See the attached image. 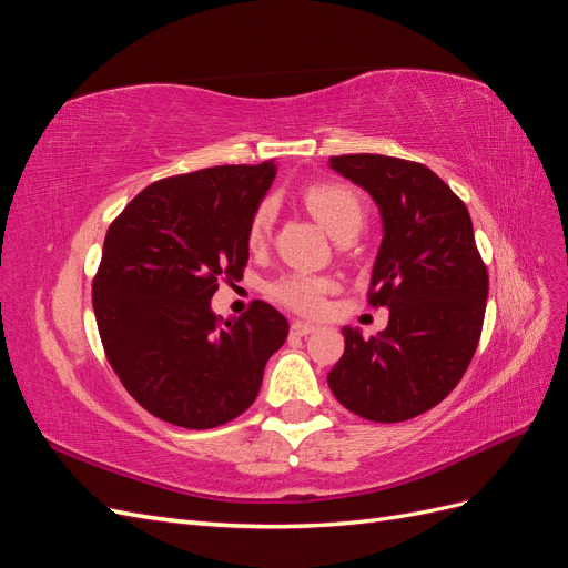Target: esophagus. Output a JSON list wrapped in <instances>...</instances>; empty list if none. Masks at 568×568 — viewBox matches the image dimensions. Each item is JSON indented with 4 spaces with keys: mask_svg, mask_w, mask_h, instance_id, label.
<instances>
[{
    "mask_svg": "<svg viewBox=\"0 0 568 568\" xmlns=\"http://www.w3.org/2000/svg\"><path fill=\"white\" fill-rule=\"evenodd\" d=\"M315 329H317V326L311 324V322H301V320L291 322V334H294V336H307V334H313Z\"/></svg>",
    "mask_w": 568,
    "mask_h": 568,
    "instance_id": "34e87169",
    "label": "esophagus"
}]
</instances>
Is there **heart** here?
<instances>
[{
    "label": "heart",
    "mask_w": 568,
    "mask_h": 568,
    "mask_svg": "<svg viewBox=\"0 0 568 568\" xmlns=\"http://www.w3.org/2000/svg\"><path fill=\"white\" fill-rule=\"evenodd\" d=\"M303 201L334 239H341L351 232L357 234L365 222L363 201H359V196L346 184H332V182L313 184L305 189ZM272 217H274V209L270 201L257 205L248 222V234H246L251 248L265 244L272 227ZM332 291H334L332 280L317 277V274H307V272H291L270 284V296L274 301L303 315H320L326 305V296H329Z\"/></svg>",
    "instance_id": "b5f03b06"
}]
</instances>
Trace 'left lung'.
Here are the masks:
<instances>
[{
    "instance_id": "left-lung-1",
    "label": "left lung",
    "mask_w": 568,
    "mask_h": 568,
    "mask_svg": "<svg viewBox=\"0 0 568 568\" xmlns=\"http://www.w3.org/2000/svg\"><path fill=\"white\" fill-rule=\"evenodd\" d=\"M329 165L379 205L384 239L369 303L390 315L379 336L343 326L346 351L326 382L357 417L407 422L467 372L484 329L488 270L467 205L434 170L379 153L332 156Z\"/></svg>"
}]
</instances>
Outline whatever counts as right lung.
<instances>
[{
  "mask_svg": "<svg viewBox=\"0 0 568 568\" xmlns=\"http://www.w3.org/2000/svg\"><path fill=\"white\" fill-rule=\"evenodd\" d=\"M277 175L215 165L165 178L136 194L106 232L92 282L101 343L118 379L153 417L215 428L246 412L286 317L253 301L242 317L211 311L220 280H242L248 222Z\"/></svg>",
  "mask_w": 568,
  "mask_h": 568,
  "instance_id": "obj_1",
  "label": "right lung"
}]
</instances>
